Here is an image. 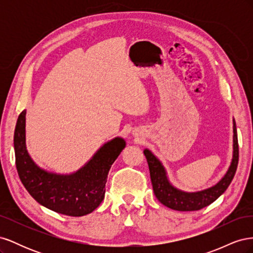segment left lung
I'll return each instance as SVG.
<instances>
[{
	"label": "left lung",
	"mask_w": 253,
	"mask_h": 253,
	"mask_svg": "<svg viewBox=\"0 0 253 253\" xmlns=\"http://www.w3.org/2000/svg\"><path fill=\"white\" fill-rule=\"evenodd\" d=\"M144 156L148 160L150 176L154 194L157 200L166 207L177 211H196L209 206L223 194L230 185L239 164V142L235 121L233 120V157L230 168L226 175L215 186L200 192L188 193L174 188L167 178L165 168L162 163L149 150H144Z\"/></svg>",
	"instance_id": "left-lung-1"
}]
</instances>
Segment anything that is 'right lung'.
Here are the masks:
<instances>
[{"mask_svg":"<svg viewBox=\"0 0 253 253\" xmlns=\"http://www.w3.org/2000/svg\"><path fill=\"white\" fill-rule=\"evenodd\" d=\"M25 114L23 111L14 129L16 166L23 186L35 200L60 214L83 216L101 204L111 166L126 147V141L115 138L105 143L89 162L71 175H57L40 169L28 155L25 145Z\"/></svg>","mask_w":253,"mask_h":253,"instance_id":"right-lung-1","label":"right lung"}]
</instances>
